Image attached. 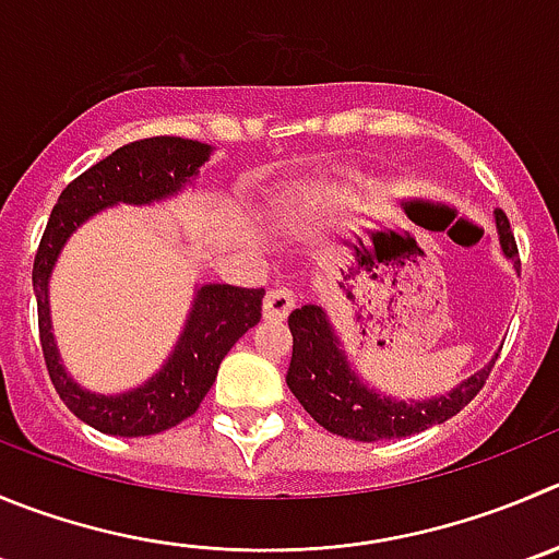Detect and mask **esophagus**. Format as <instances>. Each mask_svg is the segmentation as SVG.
<instances>
[{
	"instance_id": "34e87169",
	"label": "esophagus",
	"mask_w": 559,
	"mask_h": 559,
	"mask_svg": "<svg viewBox=\"0 0 559 559\" xmlns=\"http://www.w3.org/2000/svg\"><path fill=\"white\" fill-rule=\"evenodd\" d=\"M296 307V296L290 288H283V285H276V288H271L269 294H265V301H263V316L269 318V321H283L285 316H288L290 310Z\"/></svg>"
}]
</instances>
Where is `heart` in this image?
Wrapping results in <instances>:
<instances>
[{
  "instance_id": "1",
  "label": "heart",
  "mask_w": 559,
  "mask_h": 559,
  "mask_svg": "<svg viewBox=\"0 0 559 559\" xmlns=\"http://www.w3.org/2000/svg\"><path fill=\"white\" fill-rule=\"evenodd\" d=\"M340 205H343V197L337 194H323V197H312V203H310V214L316 216H323V214H332V211H337Z\"/></svg>"
}]
</instances>
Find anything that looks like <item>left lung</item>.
Wrapping results in <instances>:
<instances>
[{"label":"left lung","instance_id":"left-lung-1","mask_svg":"<svg viewBox=\"0 0 559 559\" xmlns=\"http://www.w3.org/2000/svg\"><path fill=\"white\" fill-rule=\"evenodd\" d=\"M497 233L502 252L522 265L519 247H515L513 230L502 209H497ZM290 334H294V356L285 381L296 401L305 412L332 433L356 439V442H381V439H403V436L419 433V430L439 425L455 417L477 392L483 390L486 379L491 376V365L455 386L450 395L430 397L423 403L390 401L376 395L373 390L356 379L354 370L345 362L337 337L329 326L326 316L318 305H305L294 310L288 318Z\"/></svg>","mask_w":559,"mask_h":559}]
</instances>
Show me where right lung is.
<instances>
[{"label":"right lung","instance_id":"1","mask_svg":"<svg viewBox=\"0 0 559 559\" xmlns=\"http://www.w3.org/2000/svg\"><path fill=\"white\" fill-rule=\"evenodd\" d=\"M209 153L211 147L203 142L180 136H147L117 147L111 156L100 158L62 189L40 238L32 265V288L37 299V332L46 370L66 406L100 433L151 436L191 417L214 386L227 350L263 316V288L205 285L197 294L183 337L175 345V354L162 373L126 395L106 397L84 392L60 365L49 323V274L66 238L106 205H140L173 194L200 164H205Z\"/></svg>","mask_w":559,"mask_h":559}]
</instances>
